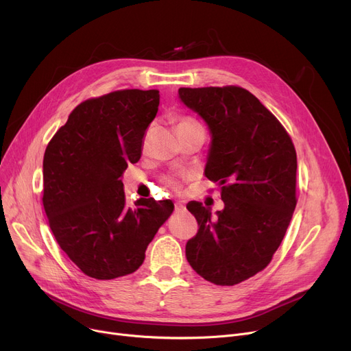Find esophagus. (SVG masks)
Here are the masks:
<instances>
[{"label":"esophagus","mask_w":351,"mask_h":351,"mask_svg":"<svg viewBox=\"0 0 351 351\" xmlns=\"http://www.w3.org/2000/svg\"><path fill=\"white\" fill-rule=\"evenodd\" d=\"M183 210H185V206H183L182 204H175V213H179Z\"/></svg>","instance_id":"esophagus-1"}]
</instances>
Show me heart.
Wrapping results in <instances>:
<instances>
[{
	"mask_svg": "<svg viewBox=\"0 0 351 351\" xmlns=\"http://www.w3.org/2000/svg\"><path fill=\"white\" fill-rule=\"evenodd\" d=\"M193 126H199L197 122H195L193 119H189V118H183L179 121L178 123V131H182V129H188V128H193ZM173 188H178L175 183H172Z\"/></svg>",
	"mask_w": 351,
	"mask_h": 351,
	"instance_id": "obj_1",
	"label": "heart"
}]
</instances>
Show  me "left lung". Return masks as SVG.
Here are the masks:
<instances>
[{
    "label": "left lung",
    "instance_id": "8db88e82",
    "mask_svg": "<svg viewBox=\"0 0 351 351\" xmlns=\"http://www.w3.org/2000/svg\"><path fill=\"white\" fill-rule=\"evenodd\" d=\"M180 102L209 128L205 176L222 186L225 208L189 202L197 233L186 259L205 280L233 286L263 270L296 208L298 158L282 123L239 86L180 88Z\"/></svg>",
    "mask_w": 351,
    "mask_h": 351
}]
</instances>
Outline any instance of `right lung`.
<instances>
[{
  "mask_svg": "<svg viewBox=\"0 0 351 351\" xmlns=\"http://www.w3.org/2000/svg\"><path fill=\"white\" fill-rule=\"evenodd\" d=\"M159 90L125 89L72 110L48 143L43 204L61 249L86 276L110 280L134 273L147 245L173 212L172 200L126 206L122 173L141 158Z\"/></svg>",
  "mask_w": 351,
  "mask_h": 351,
  "instance_id": "obj_1",
  "label": "right lung"
}]
</instances>
